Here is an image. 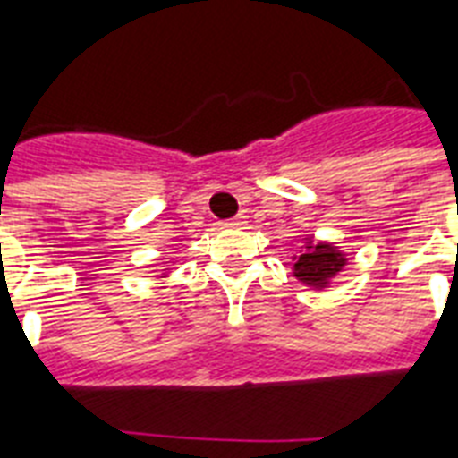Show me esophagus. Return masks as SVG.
I'll return each instance as SVG.
<instances>
[{"label": "esophagus", "mask_w": 458, "mask_h": 458, "mask_svg": "<svg viewBox=\"0 0 458 458\" xmlns=\"http://www.w3.org/2000/svg\"><path fill=\"white\" fill-rule=\"evenodd\" d=\"M244 223H247V216L240 214V216H235V218H230V221L225 223V228H242Z\"/></svg>", "instance_id": "esophagus-1"}]
</instances>
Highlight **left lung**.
I'll return each instance as SVG.
<instances>
[{"label":"left lung","mask_w":458,"mask_h":458,"mask_svg":"<svg viewBox=\"0 0 458 458\" xmlns=\"http://www.w3.org/2000/svg\"><path fill=\"white\" fill-rule=\"evenodd\" d=\"M293 276L300 280L301 285L311 287V290H323L330 287L333 278L347 266L349 259L340 247L333 242H313V237H304V250L300 257H293Z\"/></svg>","instance_id":"1"}]
</instances>
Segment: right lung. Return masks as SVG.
<instances>
[{"instance_id": "add662e5", "label": "right lung", "mask_w": 458, "mask_h": 458, "mask_svg": "<svg viewBox=\"0 0 458 458\" xmlns=\"http://www.w3.org/2000/svg\"><path fill=\"white\" fill-rule=\"evenodd\" d=\"M165 276H168V273H161V278H165Z\"/></svg>"}]
</instances>
